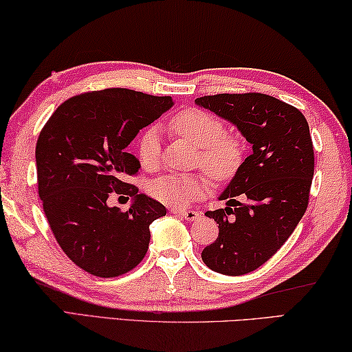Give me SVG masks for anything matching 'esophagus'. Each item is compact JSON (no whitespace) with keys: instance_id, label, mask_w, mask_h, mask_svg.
<instances>
[{"instance_id":"esophagus-1","label":"esophagus","mask_w":352,"mask_h":352,"mask_svg":"<svg viewBox=\"0 0 352 352\" xmlns=\"http://www.w3.org/2000/svg\"><path fill=\"white\" fill-rule=\"evenodd\" d=\"M173 214H177L179 217L186 218L187 221H195L197 218L201 217V214L197 210H173Z\"/></svg>"}]
</instances>
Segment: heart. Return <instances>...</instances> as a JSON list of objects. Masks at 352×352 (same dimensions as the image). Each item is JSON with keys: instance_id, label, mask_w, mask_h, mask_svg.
I'll return each instance as SVG.
<instances>
[{"instance_id": "heart-1", "label": "heart", "mask_w": 352, "mask_h": 352, "mask_svg": "<svg viewBox=\"0 0 352 352\" xmlns=\"http://www.w3.org/2000/svg\"><path fill=\"white\" fill-rule=\"evenodd\" d=\"M168 126L173 134L201 149V165L214 179H229L239 170L243 160V143L237 137L224 134V124L214 113L203 109H186L176 113ZM137 154L143 168L157 166L160 159L157 129L149 128L143 132ZM148 192L159 203L186 207L204 197L207 181L203 175H165L149 184Z\"/></svg>"}]
</instances>
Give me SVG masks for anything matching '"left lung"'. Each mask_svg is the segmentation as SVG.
I'll use <instances>...</instances> for the list:
<instances>
[{
    "mask_svg": "<svg viewBox=\"0 0 352 352\" xmlns=\"http://www.w3.org/2000/svg\"><path fill=\"white\" fill-rule=\"evenodd\" d=\"M195 104L232 123L252 145L218 197L226 207L206 212L220 232L201 257L212 272L251 273L276 254L307 209L314 177L307 120L296 107L263 94L203 96Z\"/></svg>",
    "mask_w": 352,
    "mask_h": 352,
    "instance_id": "8db88e82",
    "label": "left lung"
}]
</instances>
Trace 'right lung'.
Wrapping results in <instances>:
<instances>
[{
	"label": "right lung",
	"mask_w": 352,
	"mask_h": 352,
	"mask_svg": "<svg viewBox=\"0 0 352 352\" xmlns=\"http://www.w3.org/2000/svg\"><path fill=\"white\" fill-rule=\"evenodd\" d=\"M173 104L129 89L89 91L57 107L40 132L38 197L57 243L84 272L115 278L145 257L149 224L166 209L126 182L140 168L126 148ZM112 194L131 197L130 210L109 206Z\"/></svg>",
	"instance_id": "add662e5"
}]
</instances>
